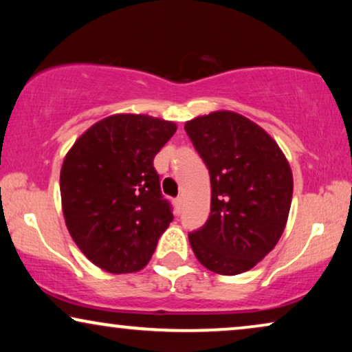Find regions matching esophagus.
<instances>
[{"label":"esophagus","instance_id":"obj_1","mask_svg":"<svg viewBox=\"0 0 352 352\" xmlns=\"http://www.w3.org/2000/svg\"><path fill=\"white\" fill-rule=\"evenodd\" d=\"M175 206L177 211H181V206H182V197H176L175 199Z\"/></svg>","mask_w":352,"mask_h":352}]
</instances>
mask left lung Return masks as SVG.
Masks as SVG:
<instances>
[{"label": "left lung", "instance_id": "obj_1", "mask_svg": "<svg viewBox=\"0 0 352 352\" xmlns=\"http://www.w3.org/2000/svg\"><path fill=\"white\" fill-rule=\"evenodd\" d=\"M186 133L210 171L211 211L189 234L206 269L242 274L276 247L293 195L290 165L277 142L242 115L213 112L186 123Z\"/></svg>", "mask_w": 352, "mask_h": 352}]
</instances>
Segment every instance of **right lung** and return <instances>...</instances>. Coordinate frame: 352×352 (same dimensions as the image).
<instances>
[{
  "label": "right lung",
  "mask_w": 352,
  "mask_h": 352,
  "mask_svg": "<svg viewBox=\"0 0 352 352\" xmlns=\"http://www.w3.org/2000/svg\"><path fill=\"white\" fill-rule=\"evenodd\" d=\"M176 124L147 115H112L76 139L60 170L67 229L85 256L112 274L151 261L173 221L153 158Z\"/></svg>",
  "instance_id": "1"
}]
</instances>
